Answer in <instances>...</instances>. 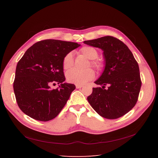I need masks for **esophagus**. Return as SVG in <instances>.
<instances>
[{"instance_id":"esophagus-1","label":"esophagus","mask_w":158,"mask_h":158,"mask_svg":"<svg viewBox=\"0 0 158 158\" xmlns=\"http://www.w3.org/2000/svg\"><path fill=\"white\" fill-rule=\"evenodd\" d=\"M83 88L82 85H76V88L79 89V88Z\"/></svg>"}]
</instances>
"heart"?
<instances>
[{
	"instance_id": "heart-1",
	"label": "heart",
	"mask_w": 158,
	"mask_h": 158,
	"mask_svg": "<svg viewBox=\"0 0 158 158\" xmlns=\"http://www.w3.org/2000/svg\"><path fill=\"white\" fill-rule=\"evenodd\" d=\"M79 53L85 56L86 58L92 60L90 61V65L95 68L97 70L100 71L104 69V62L101 60H95L98 58V52L96 49L92 46H84L79 49ZM74 64L73 56L72 53H68L64 57L62 60V66L64 69L68 70L71 68ZM95 76L93 70L88 69L84 70H78L76 69H73L69 70L66 74L67 81L70 83H75L77 85L83 84L87 81L94 79Z\"/></svg>"
}]
</instances>
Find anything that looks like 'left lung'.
Returning <instances> with one entry per match:
<instances>
[{
	"mask_svg": "<svg viewBox=\"0 0 158 158\" xmlns=\"http://www.w3.org/2000/svg\"><path fill=\"white\" fill-rule=\"evenodd\" d=\"M86 45L101 49L105 59L102 75L94 83L88 100L100 116L114 119L132 109L141 87L139 64L129 48L113 36L85 41Z\"/></svg>",
	"mask_w": 158,
	"mask_h": 158,
	"instance_id": "1",
	"label": "left lung"
}]
</instances>
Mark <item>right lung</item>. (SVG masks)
<instances>
[{
	"label": "right lung",
	"instance_id": "1",
	"mask_svg": "<svg viewBox=\"0 0 158 158\" xmlns=\"http://www.w3.org/2000/svg\"><path fill=\"white\" fill-rule=\"evenodd\" d=\"M81 45L77 43L47 39L27 49L16 66L13 82L16 101L26 115L48 122L58 115L75 85L64 83V57ZM57 82L59 88L50 85Z\"/></svg>",
	"mask_w": 158,
	"mask_h": 158
}]
</instances>
